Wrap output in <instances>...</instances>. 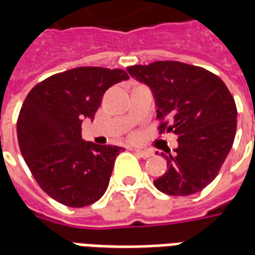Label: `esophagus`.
<instances>
[{"mask_svg": "<svg viewBox=\"0 0 255 255\" xmlns=\"http://www.w3.org/2000/svg\"><path fill=\"white\" fill-rule=\"evenodd\" d=\"M133 151L136 153V155H139L140 158H149L153 155V151L150 150H140V149H133Z\"/></svg>", "mask_w": 255, "mask_h": 255, "instance_id": "1", "label": "esophagus"}]
</instances>
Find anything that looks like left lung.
Here are the masks:
<instances>
[{
    "label": "left lung",
    "mask_w": 255,
    "mask_h": 255,
    "mask_svg": "<svg viewBox=\"0 0 255 255\" xmlns=\"http://www.w3.org/2000/svg\"><path fill=\"white\" fill-rule=\"evenodd\" d=\"M127 71L153 90L160 133L177 135L175 153L162 154L168 172L154 186L173 197L202 191L219 175L235 139L236 105L228 87L208 69L180 61Z\"/></svg>",
    "instance_id": "1"
}]
</instances>
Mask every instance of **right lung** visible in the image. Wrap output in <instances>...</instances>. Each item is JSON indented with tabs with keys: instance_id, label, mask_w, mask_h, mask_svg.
I'll use <instances>...</instances> for the list:
<instances>
[{
	"instance_id": "right-lung-1",
	"label": "right lung",
	"mask_w": 255,
	"mask_h": 255,
	"mask_svg": "<svg viewBox=\"0 0 255 255\" xmlns=\"http://www.w3.org/2000/svg\"><path fill=\"white\" fill-rule=\"evenodd\" d=\"M129 76L124 69L78 67L35 84L17 117L25 164L49 197L69 208L97 202L108 188L119 146L82 139L83 119H94L105 91Z\"/></svg>"
}]
</instances>
